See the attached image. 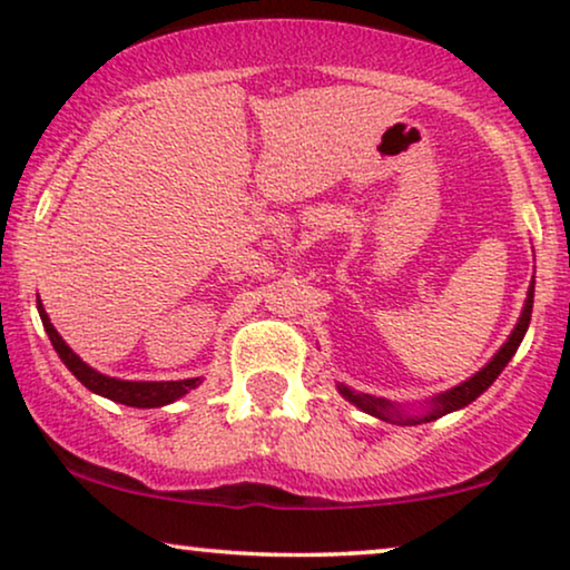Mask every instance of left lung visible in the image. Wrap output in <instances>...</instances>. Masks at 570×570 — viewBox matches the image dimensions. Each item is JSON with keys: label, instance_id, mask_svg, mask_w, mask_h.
I'll list each match as a JSON object with an SVG mask.
<instances>
[{"label": "left lung", "instance_id": "left-lung-1", "mask_svg": "<svg viewBox=\"0 0 570 570\" xmlns=\"http://www.w3.org/2000/svg\"><path fill=\"white\" fill-rule=\"evenodd\" d=\"M532 303H534V279L532 285H529V293H527V303H524V311H521L517 326H513L511 337L503 342V347L498 350L493 355V361H490L485 368L474 373L472 379H466L464 384H459L454 389H449V392H443L439 396H433L431 402V410H428V415L423 417H415V415H402V410L392 404L389 400H381V396H371V394H361V392H353V389L340 384V394L345 396L347 402H353L355 407H361L363 412H368V415L379 417V420H389V423H402V425H417V423H431V420H439L441 415H449V412L454 410H462L466 404L478 400V396L485 392V389L493 384V381L501 376V371L509 365V361L517 353L521 340H524L527 334V326H529V318H532Z\"/></svg>", "mask_w": 570, "mask_h": 570}]
</instances>
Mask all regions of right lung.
<instances>
[{
	"mask_svg": "<svg viewBox=\"0 0 570 570\" xmlns=\"http://www.w3.org/2000/svg\"><path fill=\"white\" fill-rule=\"evenodd\" d=\"M38 314H41L43 330L49 334L53 350H57L61 361L72 376L80 381L82 386H88L92 394L106 396V400L121 402L127 407H163V404H170L178 396L189 394L191 389L199 386V379H184V381H121V379H111L98 373L96 368H90L88 363H82L80 357L72 353V347L67 345L65 340L59 337V332L53 330L49 314H46L41 306V298H38Z\"/></svg>",
	"mask_w": 570,
	"mask_h": 570,
	"instance_id": "obj_1",
	"label": "right lung"
}]
</instances>
